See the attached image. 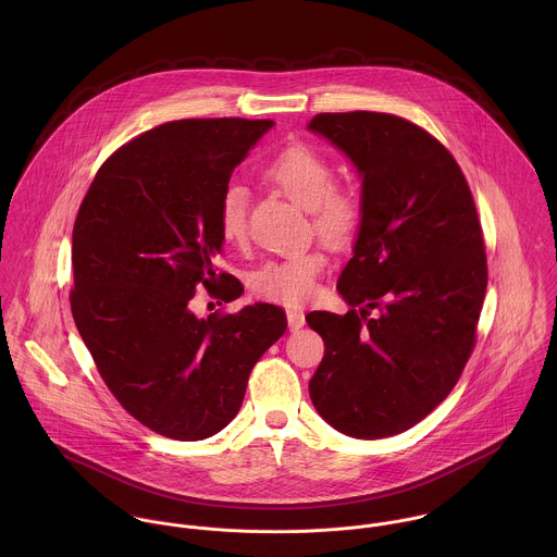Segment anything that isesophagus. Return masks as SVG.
I'll return each instance as SVG.
<instances>
[{"label":"esophagus","mask_w":557,"mask_h":557,"mask_svg":"<svg viewBox=\"0 0 557 557\" xmlns=\"http://www.w3.org/2000/svg\"><path fill=\"white\" fill-rule=\"evenodd\" d=\"M287 321H289V330L296 332V330H300L305 325V313L298 311V309H289L287 311Z\"/></svg>","instance_id":"esophagus-1"}]
</instances>
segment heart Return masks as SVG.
I'll return each mask as SVG.
<instances>
[{"mask_svg":"<svg viewBox=\"0 0 557 557\" xmlns=\"http://www.w3.org/2000/svg\"><path fill=\"white\" fill-rule=\"evenodd\" d=\"M263 177L281 188L294 203L309 210L319 238L341 248L354 238L360 225V201L351 190L334 186V166L311 146L298 144L278 152L263 166ZM248 193L230 184L219 201V230L223 239L239 244L246 238ZM325 268L319 250H300L268 259L250 274L257 296L281 305H305L315 296L318 276Z\"/></svg>","mask_w":557,"mask_h":557,"instance_id":"b5f03b06","label":"heart"}]
</instances>
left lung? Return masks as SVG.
Listing matches in <instances>:
<instances>
[{"instance_id": "8db88e82", "label": "left lung", "mask_w": 557, "mask_h": 557, "mask_svg": "<svg viewBox=\"0 0 557 557\" xmlns=\"http://www.w3.org/2000/svg\"><path fill=\"white\" fill-rule=\"evenodd\" d=\"M307 128L362 180L354 257L336 283L351 309L307 315L325 343L309 393L336 431L391 437L450 395L474 349L486 292L474 197L453 154L403 117L319 113Z\"/></svg>"}]
</instances>
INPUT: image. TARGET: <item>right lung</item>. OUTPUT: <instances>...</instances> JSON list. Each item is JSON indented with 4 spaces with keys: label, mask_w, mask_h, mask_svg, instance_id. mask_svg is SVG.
Here are the masks:
<instances>
[{
    "label": "right lung",
    "mask_w": 557,
    "mask_h": 557,
    "mask_svg": "<svg viewBox=\"0 0 557 557\" xmlns=\"http://www.w3.org/2000/svg\"><path fill=\"white\" fill-rule=\"evenodd\" d=\"M272 120H177L122 146L98 169L73 230L71 309L100 377L154 433L199 442L239 411L248 375L287 327L255 302L197 318L195 289L232 302L216 274L219 201Z\"/></svg>",
    "instance_id": "1"
}]
</instances>
